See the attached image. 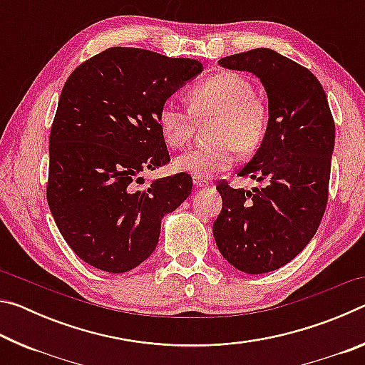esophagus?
I'll return each instance as SVG.
<instances>
[{"instance_id":"34e87169","label":"esophagus","mask_w":365,"mask_h":365,"mask_svg":"<svg viewBox=\"0 0 365 365\" xmlns=\"http://www.w3.org/2000/svg\"><path fill=\"white\" fill-rule=\"evenodd\" d=\"M193 185H195V188H209L212 183L207 182L206 178H201V177L193 175Z\"/></svg>"}]
</instances>
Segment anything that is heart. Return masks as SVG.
I'll return each instance as SVG.
<instances>
[{"mask_svg":"<svg viewBox=\"0 0 365 365\" xmlns=\"http://www.w3.org/2000/svg\"><path fill=\"white\" fill-rule=\"evenodd\" d=\"M190 109L164 101L158 110V125L170 148H183L193 137L195 119L212 117L211 143L193 148L175 158L178 172L207 178L227 170L237 150L251 153L261 145L267 128V106L255 93L251 82L237 72H219L188 91Z\"/></svg>","mask_w":365,"mask_h":365,"instance_id":"heart-1","label":"heart"}]
</instances>
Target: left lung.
<instances>
[{"mask_svg":"<svg viewBox=\"0 0 365 365\" xmlns=\"http://www.w3.org/2000/svg\"><path fill=\"white\" fill-rule=\"evenodd\" d=\"M219 64L255 73L267 93V130L238 170L267 185L250 191L219 182L222 211L212 232L233 267L265 274L298 256L317 232L329 201L335 122L317 77L274 49L232 54Z\"/></svg>","mask_w":365,"mask_h":365,"instance_id":"left-lung-1","label":"left lung"}]
</instances>
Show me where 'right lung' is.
<instances>
[{
  "mask_svg": "<svg viewBox=\"0 0 365 365\" xmlns=\"http://www.w3.org/2000/svg\"><path fill=\"white\" fill-rule=\"evenodd\" d=\"M202 72L200 61L141 48H108L73 71L49 133L46 200L72 251L123 274L156 250L160 220L191 193L185 172L137 190L170 160L158 110Z\"/></svg>",
  "mask_w": 365,
  "mask_h": 365,
  "instance_id": "obj_1",
  "label": "right lung"
}]
</instances>
